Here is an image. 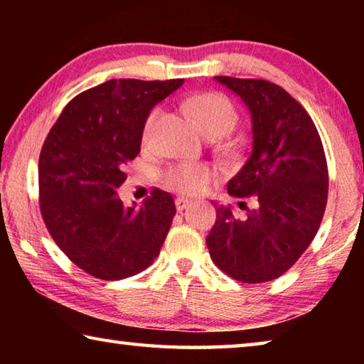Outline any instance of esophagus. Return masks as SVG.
Instances as JSON below:
<instances>
[{"mask_svg": "<svg viewBox=\"0 0 364 364\" xmlns=\"http://www.w3.org/2000/svg\"><path fill=\"white\" fill-rule=\"evenodd\" d=\"M175 204H176V208L178 210H184V208H188L191 205V200L186 199V197H176L175 199Z\"/></svg>", "mask_w": 364, "mask_h": 364, "instance_id": "1", "label": "esophagus"}]
</instances>
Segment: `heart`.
<instances>
[{"label":"heart","instance_id":"obj_1","mask_svg":"<svg viewBox=\"0 0 364 364\" xmlns=\"http://www.w3.org/2000/svg\"><path fill=\"white\" fill-rule=\"evenodd\" d=\"M188 112L194 117L204 133L221 132L230 133L236 125L237 115L230 100L218 93H204L191 97L186 102ZM162 115V109H154L147 117L143 130V141L151 143L156 133L157 123ZM210 180V170L202 164H178L165 170L164 181L168 188L181 193H197Z\"/></svg>","mask_w":364,"mask_h":364}]
</instances>
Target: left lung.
Listing matches in <instances>:
<instances>
[{"mask_svg":"<svg viewBox=\"0 0 364 364\" xmlns=\"http://www.w3.org/2000/svg\"><path fill=\"white\" fill-rule=\"evenodd\" d=\"M241 97L250 112L252 152L228 181L232 197H254L255 208L237 218L217 204L205 239L213 263L241 282L279 278L316 236L328 202V164L306 110L267 80L213 77Z\"/></svg>","mask_w":364,"mask_h":364,"instance_id":"8db88e82","label":"left lung"}]
</instances>
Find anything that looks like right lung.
<instances>
[{"label":"right lung","mask_w":364,"mask_h":364,"mask_svg":"<svg viewBox=\"0 0 364 364\" xmlns=\"http://www.w3.org/2000/svg\"><path fill=\"white\" fill-rule=\"evenodd\" d=\"M184 83L120 78L83 91L67 104L43 144L40 208L59 249L97 279L119 281L159 255L176 213L173 197L156 189L136 207L119 188L141 151L152 107Z\"/></svg>","instance_id":"1"}]
</instances>
